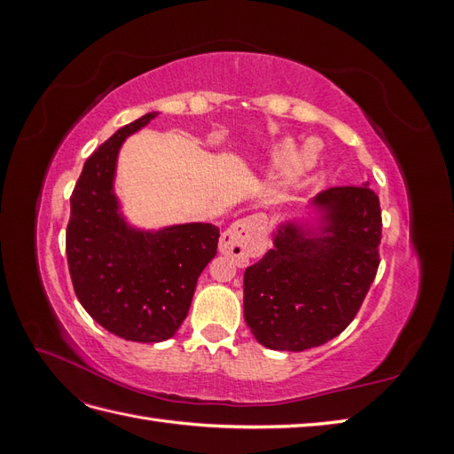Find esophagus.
<instances>
[{"mask_svg":"<svg viewBox=\"0 0 454 454\" xmlns=\"http://www.w3.org/2000/svg\"><path fill=\"white\" fill-rule=\"evenodd\" d=\"M265 246V219L261 215L239 219L219 239V252L229 255L239 267H246L250 257L263 254Z\"/></svg>","mask_w":454,"mask_h":454,"instance_id":"esophagus-1","label":"esophagus"}]
</instances>
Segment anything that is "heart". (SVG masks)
<instances>
[{"label":"heart","instance_id":"obj_1","mask_svg":"<svg viewBox=\"0 0 454 454\" xmlns=\"http://www.w3.org/2000/svg\"><path fill=\"white\" fill-rule=\"evenodd\" d=\"M284 153L287 151V145L282 149ZM312 157L309 155V151H303V153H299L295 159H294V162H292V167H290V180H295V177H299L301 174H305L310 167H312Z\"/></svg>","mask_w":454,"mask_h":454}]
</instances>
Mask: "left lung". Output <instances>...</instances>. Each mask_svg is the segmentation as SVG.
Wrapping results in <instances>:
<instances>
[{
  "label": "left lung",
  "instance_id": "left-lung-1",
  "mask_svg": "<svg viewBox=\"0 0 454 454\" xmlns=\"http://www.w3.org/2000/svg\"><path fill=\"white\" fill-rule=\"evenodd\" d=\"M312 204L322 210V225L282 223L272 248L244 272V320L272 350L301 352L345 332L380 263L373 189L329 187Z\"/></svg>",
  "mask_w": 454,
  "mask_h": 454
}]
</instances>
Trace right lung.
Returning <instances> with one entry per match:
<instances>
[{
    "instance_id": "add662e5",
    "label": "right lung",
    "mask_w": 454,
    "mask_h": 454,
    "mask_svg": "<svg viewBox=\"0 0 454 454\" xmlns=\"http://www.w3.org/2000/svg\"><path fill=\"white\" fill-rule=\"evenodd\" d=\"M157 115L145 114L119 129L87 159L66 229L79 303L109 333L136 342L167 340L180 329L219 239L212 223L140 231L122 217L114 193L119 149Z\"/></svg>"
}]
</instances>
